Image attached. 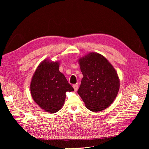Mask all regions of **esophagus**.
Instances as JSON below:
<instances>
[{"label": "esophagus", "instance_id": "esophagus-1", "mask_svg": "<svg viewBox=\"0 0 149 149\" xmlns=\"http://www.w3.org/2000/svg\"><path fill=\"white\" fill-rule=\"evenodd\" d=\"M73 88H74L75 91H77V90L79 89V84H78L77 83L74 84V85H73Z\"/></svg>", "mask_w": 149, "mask_h": 149}]
</instances>
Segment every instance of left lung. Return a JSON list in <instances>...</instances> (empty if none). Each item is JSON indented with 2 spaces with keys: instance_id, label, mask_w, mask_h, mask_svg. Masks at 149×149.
<instances>
[{
  "instance_id": "1",
  "label": "left lung",
  "mask_w": 149,
  "mask_h": 149,
  "mask_svg": "<svg viewBox=\"0 0 149 149\" xmlns=\"http://www.w3.org/2000/svg\"><path fill=\"white\" fill-rule=\"evenodd\" d=\"M83 75L77 92L89 110L97 112L111 106L120 89L116 70L103 56L91 52L79 59Z\"/></svg>"
}]
</instances>
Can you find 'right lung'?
<instances>
[{
  "mask_svg": "<svg viewBox=\"0 0 149 149\" xmlns=\"http://www.w3.org/2000/svg\"><path fill=\"white\" fill-rule=\"evenodd\" d=\"M59 61L45 59L37 66L30 84L33 100L46 112L54 113L65 104L66 93L74 91L59 71Z\"/></svg>",
  "mask_w": 149,
  "mask_h": 149,
  "instance_id": "add662e5",
  "label": "right lung"
}]
</instances>
